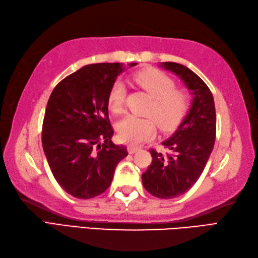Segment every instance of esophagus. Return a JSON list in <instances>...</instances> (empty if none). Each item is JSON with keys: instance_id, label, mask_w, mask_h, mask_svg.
Returning <instances> with one entry per match:
<instances>
[{"instance_id": "34e87169", "label": "esophagus", "mask_w": 258, "mask_h": 258, "mask_svg": "<svg viewBox=\"0 0 258 258\" xmlns=\"http://www.w3.org/2000/svg\"><path fill=\"white\" fill-rule=\"evenodd\" d=\"M139 150V147H135V146H128V152L129 154H135L136 151H138Z\"/></svg>"}]
</instances>
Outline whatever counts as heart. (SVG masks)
<instances>
[{"mask_svg":"<svg viewBox=\"0 0 258 258\" xmlns=\"http://www.w3.org/2000/svg\"><path fill=\"white\" fill-rule=\"evenodd\" d=\"M134 81L154 99L147 114L151 118L127 115L118 123V135L123 143L140 145L151 139L156 134V123L161 130H172L180 123L189 109L188 94L176 89V82L159 70L150 69L137 72ZM125 88L117 81L109 92V109L115 114L124 110Z\"/></svg>","mask_w":258,"mask_h":258,"instance_id":"1","label":"heart"}]
</instances>
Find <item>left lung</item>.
<instances>
[{
	"label": "left lung",
	"mask_w": 258,
	"mask_h": 258,
	"mask_svg": "<svg viewBox=\"0 0 258 258\" xmlns=\"http://www.w3.org/2000/svg\"><path fill=\"white\" fill-rule=\"evenodd\" d=\"M161 67L179 77L192 94L186 117L170 138L161 143L170 154L164 156L150 149L152 162L143 173L147 191L171 199L188 191L204 171L216 138V111L212 92L195 72L176 62H162Z\"/></svg>",
	"instance_id": "obj_1"
}]
</instances>
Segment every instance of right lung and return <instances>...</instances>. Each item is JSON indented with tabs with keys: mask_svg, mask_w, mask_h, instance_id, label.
Segmentation results:
<instances>
[{
	"mask_svg": "<svg viewBox=\"0 0 258 258\" xmlns=\"http://www.w3.org/2000/svg\"><path fill=\"white\" fill-rule=\"evenodd\" d=\"M137 63H130L134 67ZM121 63L82 67L57 83L46 104L42 146L57 183L79 199L104 192L114 169L128 155L114 145L108 98Z\"/></svg>",
	"mask_w": 258,
	"mask_h": 258,
	"instance_id": "obj_1",
	"label": "right lung"
}]
</instances>
